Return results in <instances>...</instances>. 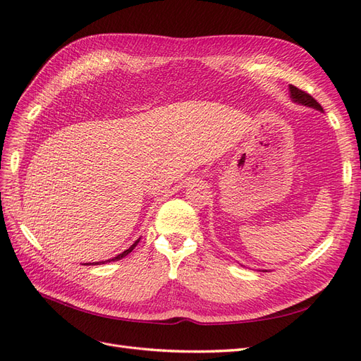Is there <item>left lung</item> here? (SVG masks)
<instances>
[{
    "label": "left lung",
    "mask_w": 361,
    "mask_h": 361,
    "mask_svg": "<svg viewBox=\"0 0 361 361\" xmlns=\"http://www.w3.org/2000/svg\"><path fill=\"white\" fill-rule=\"evenodd\" d=\"M289 93H290V99H292L295 104L304 105V106H309V108H314V110H318V111L324 113L322 106H321L318 102H316L309 93H305V92L300 90L298 87L289 85ZM264 272H267V269H265Z\"/></svg>",
    "instance_id": "left-lung-1"
}]
</instances>
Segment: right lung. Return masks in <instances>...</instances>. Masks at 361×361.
Listing matches in <instances>:
<instances>
[{"label":"right lung","instance_id":"right-lung-1","mask_svg":"<svg viewBox=\"0 0 361 361\" xmlns=\"http://www.w3.org/2000/svg\"><path fill=\"white\" fill-rule=\"evenodd\" d=\"M140 243V238L137 239V241L133 244V245H130L128 250H125L123 251V253H120V255H117L116 257H113V259H108V260H105V262H113V260H120V259H122V257H125V256H128L129 253H130V251H133L135 247H137V244ZM84 265H92V264H84ZM94 265H99V262H94Z\"/></svg>","mask_w":361,"mask_h":361}]
</instances>
